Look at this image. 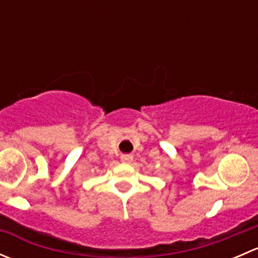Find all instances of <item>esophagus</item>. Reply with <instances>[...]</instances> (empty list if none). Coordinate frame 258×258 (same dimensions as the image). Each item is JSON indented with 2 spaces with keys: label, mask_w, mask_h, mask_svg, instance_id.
Masks as SVG:
<instances>
[{
  "label": "esophagus",
  "mask_w": 258,
  "mask_h": 258,
  "mask_svg": "<svg viewBox=\"0 0 258 258\" xmlns=\"http://www.w3.org/2000/svg\"><path fill=\"white\" fill-rule=\"evenodd\" d=\"M132 160H134V157H132V155H122L121 156V161L123 163H130L132 162Z\"/></svg>",
  "instance_id": "1"
}]
</instances>
